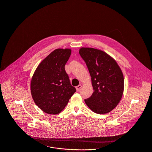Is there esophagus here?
I'll list each match as a JSON object with an SVG mask.
<instances>
[{
  "label": "esophagus",
  "instance_id": "obj_1",
  "mask_svg": "<svg viewBox=\"0 0 152 152\" xmlns=\"http://www.w3.org/2000/svg\"><path fill=\"white\" fill-rule=\"evenodd\" d=\"M81 87H82V86L80 84V85H79V86H77L76 87V90H77V91H79L80 90V88H81Z\"/></svg>",
  "mask_w": 152,
  "mask_h": 152
}]
</instances>
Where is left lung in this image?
Returning <instances> with one entry per match:
<instances>
[{
  "label": "left lung",
  "mask_w": 152,
  "mask_h": 152,
  "mask_svg": "<svg viewBox=\"0 0 152 152\" xmlns=\"http://www.w3.org/2000/svg\"><path fill=\"white\" fill-rule=\"evenodd\" d=\"M79 53L87 65L94 90L91 97L84 100L86 104L96 113L110 112L119 103L124 92V75L120 67L102 50L81 48Z\"/></svg>",
  "instance_id": "obj_1"
}]
</instances>
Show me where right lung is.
Returning <instances> with one entry per match:
<instances>
[{
	"instance_id": "right-lung-1",
	"label": "right lung",
	"mask_w": 152,
	"mask_h": 152,
	"mask_svg": "<svg viewBox=\"0 0 152 152\" xmlns=\"http://www.w3.org/2000/svg\"><path fill=\"white\" fill-rule=\"evenodd\" d=\"M71 54L70 49H55L40 63L32 77V97L46 113H59L76 91L65 69Z\"/></svg>"
}]
</instances>
